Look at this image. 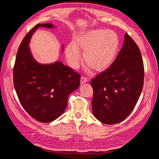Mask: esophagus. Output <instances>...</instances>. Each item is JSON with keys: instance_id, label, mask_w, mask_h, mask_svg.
<instances>
[{"instance_id": "34e87169", "label": "esophagus", "mask_w": 159, "mask_h": 159, "mask_svg": "<svg viewBox=\"0 0 159 159\" xmlns=\"http://www.w3.org/2000/svg\"><path fill=\"white\" fill-rule=\"evenodd\" d=\"M88 79L87 78H85V77H81V80H80V82H81V84H84V83H86V82H88Z\"/></svg>"}]
</instances>
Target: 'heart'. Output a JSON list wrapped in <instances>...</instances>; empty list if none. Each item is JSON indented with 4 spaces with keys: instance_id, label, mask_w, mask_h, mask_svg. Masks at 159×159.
<instances>
[{
    "instance_id": "obj_1",
    "label": "heart",
    "mask_w": 159,
    "mask_h": 159,
    "mask_svg": "<svg viewBox=\"0 0 159 159\" xmlns=\"http://www.w3.org/2000/svg\"><path fill=\"white\" fill-rule=\"evenodd\" d=\"M119 45V38L115 32L93 29L77 36L75 43L71 42L66 47V54L70 66L77 68L81 59L80 49H82L85 63L96 71H102L113 63Z\"/></svg>"
}]
</instances>
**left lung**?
<instances>
[{"label":"left lung","mask_w":159,"mask_h":159,"mask_svg":"<svg viewBox=\"0 0 159 159\" xmlns=\"http://www.w3.org/2000/svg\"><path fill=\"white\" fill-rule=\"evenodd\" d=\"M144 66L136 43L126 33L116 59L91 81L93 89V113L107 125L125 119L137 102L143 88Z\"/></svg>","instance_id":"left-lung-1"}]
</instances>
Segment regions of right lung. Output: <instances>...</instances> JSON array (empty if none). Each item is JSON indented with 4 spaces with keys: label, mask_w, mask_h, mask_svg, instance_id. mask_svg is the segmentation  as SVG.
<instances>
[{
    "label": "right lung",
    "mask_w": 159,
    "mask_h": 159,
    "mask_svg": "<svg viewBox=\"0 0 159 159\" xmlns=\"http://www.w3.org/2000/svg\"><path fill=\"white\" fill-rule=\"evenodd\" d=\"M39 27L55 28L50 23L38 24L26 35L18 50L13 81L26 111L38 121L49 123L64 112L69 95L79 88L81 76L60 61L42 64L34 58L29 44Z\"/></svg>",
    "instance_id": "1"
}]
</instances>
